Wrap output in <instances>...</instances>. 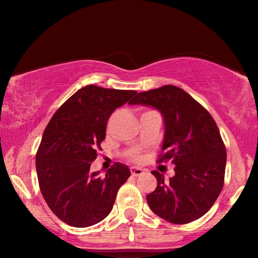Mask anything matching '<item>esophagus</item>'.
<instances>
[{
	"label": "esophagus",
	"mask_w": 258,
	"mask_h": 258,
	"mask_svg": "<svg viewBox=\"0 0 258 258\" xmlns=\"http://www.w3.org/2000/svg\"><path fill=\"white\" fill-rule=\"evenodd\" d=\"M130 172H132L133 176H140V175L143 174V170L141 168L132 167V168H130Z\"/></svg>",
	"instance_id": "esophagus-1"
}]
</instances>
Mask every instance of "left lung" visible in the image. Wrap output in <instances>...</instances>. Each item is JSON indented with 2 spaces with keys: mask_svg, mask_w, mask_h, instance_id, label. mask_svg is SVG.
I'll use <instances>...</instances> for the list:
<instances>
[{
  "mask_svg": "<svg viewBox=\"0 0 258 258\" xmlns=\"http://www.w3.org/2000/svg\"><path fill=\"white\" fill-rule=\"evenodd\" d=\"M129 104L157 109L164 137L158 162L172 158L175 175L164 181L151 171L157 186L147 195L150 209L174 224H185L208 213L224 183L227 150L211 115L188 93L175 86L137 94Z\"/></svg>",
  "mask_w": 258,
  "mask_h": 258,
  "instance_id": "left-lung-1",
  "label": "left lung"
}]
</instances>
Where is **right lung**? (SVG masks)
I'll return each instance as SVG.
<instances>
[{
	"label": "right lung",
	"instance_id": "add662e5",
	"mask_svg": "<svg viewBox=\"0 0 258 258\" xmlns=\"http://www.w3.org/2000/svg\"><path fill=\"white\" fill-rule=\"evenodd\" d=\"M135 90L107 89L89 84L77 90L52 116L36 154L38 184L52 213L64 223L86 228L104 220L116 195L129 178L128 165L116 163L105 177L90 171L107 122Z\"/></svg>",
	"mask_w": 258,
	"mask_h": 258
}]
</instances>
